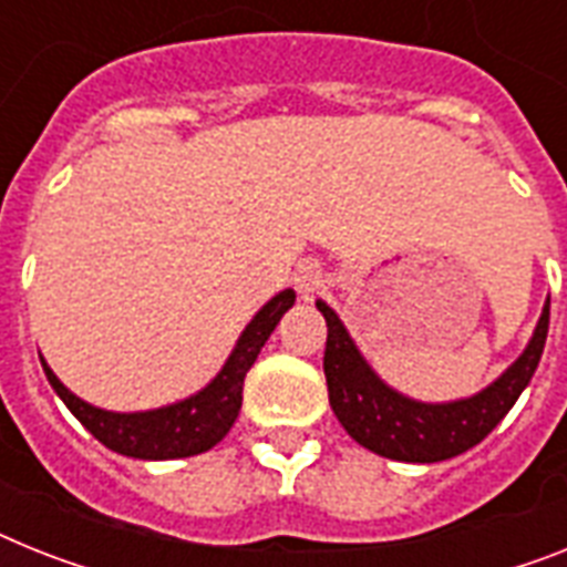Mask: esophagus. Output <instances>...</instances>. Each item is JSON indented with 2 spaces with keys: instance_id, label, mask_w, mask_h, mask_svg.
Returning <instances> with one entry per match:
<instances>
[{
  "instance_id": "obj_1",
  "label": "esophagus",
  "mask_w": 567,
  "mask_h": 567,
  "mask_svg": "<svg viewBox=\"0 0 567 567\" xmlns=\"http://www.w3.org/2000/svg\"><path fill=\"white\" fill-rule=\"evenodd\" d=\"M321 284H324V275H321V266L318 264H301L295 269V287H298V292L303 298H310L312 292H318Z\"/></svg>"
}]
</instances>
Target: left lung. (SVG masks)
Listing matches in <instances>:
<instances>
[{
  "label": "left lung",
  "mask_w": 567,
  "mask_h": 567,
  "mask_svg": "<svg viewBox=\"0 0 567 567\" xmlns=\"http://www.w3.org/2000/svg\"><path fill=\"white\" fill-rule=\"evenodd\" d=\"M327 321L324 377L330 405L344 432L377 455L405 463H437L478 446L502 423L539 368L550 301L536 333L516 362L481 394L457 402H417L388 388L364 362L344 324L324 301H316Z\"/></svg>",
  "instance_id": "1"
}]
</instances>
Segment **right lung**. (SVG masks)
Segmentation results:
<instances>
[{"instance_id": "right-lung-1", "label": "right lung", "mask_w": 567, "mask_h": 567, "mask_svg": "<svg viewBox=\"0 0 567 567\" xmlns=\"http://www.w3.org/2000/svg\"><path fill=\"white\" fill-rule=\"evenodd\" d=\"M295 303L292 289H284L266 303L264 310L251 318V324L237 339L223 371L210 379L199 394L188 400L173 402L156 411H135V414H115V411L95 409L74 396L69 388L54 377L49 364L42 362V371L49 377L51 388L58 391L65 409L95 434L106 449L126 457L142 461H171V457H190L217 446L234 425L243 405V379L255 364L257 353L278 327L280 316Z\"/></svg>"}]
</instances>
